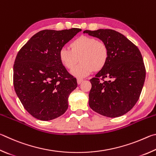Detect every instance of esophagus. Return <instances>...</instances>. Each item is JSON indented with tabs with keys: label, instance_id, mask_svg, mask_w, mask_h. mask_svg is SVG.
Wrapping results in <instances>:
<instances>
[{
	"label": "esophagus",
	"instance_id": "esophagus-1",
	"mask_svg": "<svg viewBox=\"0 0 156 156\" xmlns=\"http://www.w3.org/2000/svg\"><path fill=\"white\" fill-rule=\"evenodd\" d=\"M76 81H77L78 84H80L83 81V79H81V78H77V79H76Z\"/></svg>",
	"mask_w": 156,
	"mask_h": 156
}]
</instances>
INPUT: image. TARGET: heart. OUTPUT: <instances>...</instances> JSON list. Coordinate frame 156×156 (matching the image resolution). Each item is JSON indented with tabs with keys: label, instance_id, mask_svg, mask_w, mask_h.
I'll use <instances>...</instances> for the list:
<instances>
[{
	"label": "heart",
	"instance_id": "b5f03b06",
	"mask_svg": "<svg viewBox=\"0 0 156 156\" xmlns=\"http://www.w3.org/2000/svg\"><path fill=\"white\" fill-rule=\"evenodd\" d=\"M71 48L63 46L59 50V57L68 69L75 66L80 58V64L71 70V74L77 77L88 75L94 69H101L108 62V46L94 37L83 35L76 38L71 43Z\"/></svg>",
	"mask_w": 156,
	"mask_h": 156
}]
</instances>
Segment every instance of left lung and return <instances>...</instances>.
Listing matches in <instances>:
<instances>
[{"mask_svg": "<svg viewBox=\"0 0 156 156\" xmlns=\"http://www.w3.org/2000/svg\"><path fill=\"white\" fill-rule=\"evenodd\" d=\"M83 33L99 38L109 50L105 66L90 80V107L110 118L124 115L138 101L145 80L140 51L125 35L112 29L86 30Z\"/></svg>", "mask_w": 156, "mask_h": 156, "instance_id": "left-lung-1", "label": "left lung"}]
</instances>
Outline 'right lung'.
Returning a JSON list of instances; mask_svg holds the SVG:
<instances>
[{"label":"right lung","instance_id":"right-lung-1","mask_svg":"<svg viewBox=\"0 0 156 156\" xmlns=\"http://www.w3.org/2000/svg\"><path fill=\"white\" fill-rule=\"evenodd\" d=\"M81 31L43 30L18 51L13 65V86L24 108L35 119L50 121L67 110L68 97L77 83L60 62L59 52Z\"/></svg>","mask_w":156,"mask_h":156}]
</instances>
